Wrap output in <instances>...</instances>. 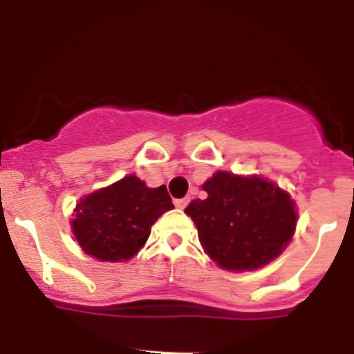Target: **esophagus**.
<instances>
[{
	"label": "esophagus",
	"instance_id": "1",
	"mask_svg": "<svg viewBox=\"0 0 354 354\" xmlns=\"http://www.w3.org/2000/svg\"><path fill=\"white\" fill-rule=\"evenodd\" d=\"M187 204H188V197H183V199H176V201H174V206L180 207V209L187 207Z\"/></svg>",
	"mask_w": 354,
	"mask_h": 354
}]
</instances>
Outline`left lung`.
<instances>
[{"label":"left lung","instance_id":"obj_1","mask_svg":"<svg viewBox=\"0 0 354 354\" xmlns=\"http://www.w3.org/2000/svg\"><path fill=\"white\" fill-rule=\"evenodd\" d=\"M203 190L206 199H194L185 213L196 223L207 255L223 269H259L292 239L295 203L270 181L220 171Z\"/></svg>","mask_w":354,"mask_h":354}]
</instances>
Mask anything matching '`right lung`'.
I'll list each match as a JSON object with an SVG mask.
<instances>
[{
    "mask_svg": "<svg viewBox=\"0 0 354 354\" xmlns=\"http://www.w3.org/2000/svg\"><path fill=\"white\" fill-rule=\"evenodd\" d=\"M173 207L164 185L148 188L131 174L77 204L73 234L87 255L102 262L129 260L147 243L157 218Z\"/></svg>",
    "mask_w": 354,
    "mask_h": 354,
    "instance_id": "1",
    "label": "right lung"
}]
</instances>
